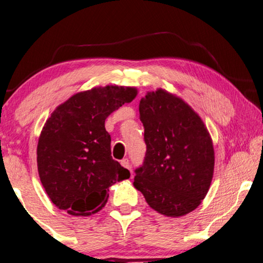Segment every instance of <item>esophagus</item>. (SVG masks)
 I'll return each instance as SVG.
<instances>
[{"instance_id":"esophagus-1","label":"esophagus","mask_w":263,"mask_h":263,"mask_svg":"<svg viewBox=\"0 0 263 263\" xmlns=\"http://www.w3.org/2000/svg\"><path fill=\"white\" fill-rule=\"evenodd\" d=\"M121 166L125 167V168H127V170H129V168H131V164H129V161L127 159L121 160Z\"/></svg>"}]
</instances>
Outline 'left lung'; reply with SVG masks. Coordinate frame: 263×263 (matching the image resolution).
Instances as JSON below:
<instances>
[{
	"label": "left lung",
	"instance_id": "1",
	"mask_svg": "<svg viewBox=\"0 0 263 263\" xmlns=\"http://www.w3.org/2000/svg\"><path fill=\"white\" fill-rule=\"evenodd\" d=\"M144 162L134 185L160 214L183 216L201 204L214 173V148L204 122L189 104L163 89L139 102Z\"/></svg>",
	"mask_w": 263,
	"mask_h": 263
}]
</instances>
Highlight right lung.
<instances>
[{
    "label": "right lung",
    "instance_id": "obj_1",
    "mask_svg": "<svg viewBox=\"0 0 263 263\" xmlns=\"http://www.w3.org/2000/svg\"><path fill=\"white\" fill-rule=\"evenodd\" d=\"M137 96L131 86L107 85L82 91L60 104L45 121L37 145L41 183L59 209L77 216L101 211L108 191L129 178L113 160L104 121Z\"/></svg>",
    "mask_w": 263,
    "mask_h": 263
}]
</instances>
